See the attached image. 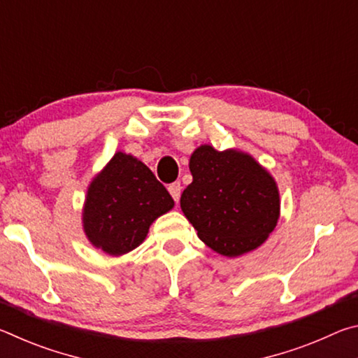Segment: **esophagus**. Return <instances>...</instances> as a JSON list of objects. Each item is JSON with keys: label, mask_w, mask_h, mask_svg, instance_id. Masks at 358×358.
I'll use <instances>...</instances> for the list:
<instances>
[{"label": "esophagus", "mask_w": 358, "mask_h": 358, "mask_svg": "<svg viewBox=\"0 0 358 358\" xmlns=\"http://www.w3.org/2000/svg\"><path fill=\"white\" fill-rule=\"evenodd\" d=\"M169 192H171V196L173 197V201L178 202L180 201V196H181V186H180V183L169 185Z\"/></svg>", "instance_id": "34e87169"}]
</instances>
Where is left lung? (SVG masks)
<instances>
[{
  "label": "left lung",
  "mask_w": 358,
  "mask_h": 358,
  "mask_svg": "<svg viewBox=\"0 0 358 358\" xmlns=\"http://www.w3.org/2000/svg\"><path fill=\"white\" fill-rule=\"evenodd\" d=\"M192 183L180 207L199 238L217 254L238 257L257 250L280 220V189L250 153L201 145L189 159Z\"/></svg>",
  "instance_id": "obj_1"
}]
</instances>
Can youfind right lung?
<instances>
[{
    "label": "right lung",
    "instance_id": "1",
    "mask_svg": "<svg viewBox=\"0 0 358 358\" xmlns=\"http://www.w3.org/2000/svg\"><path fill=\"white\" fill-rule=\"evenodd\" d=\"M173 205L164 185L142 161L117 151L88 186L83 232L108 256H123L143 243L153 221Z\"/></svg>",
    "mask_w": 358,
    "mask_h": 358
}]
</instances>
